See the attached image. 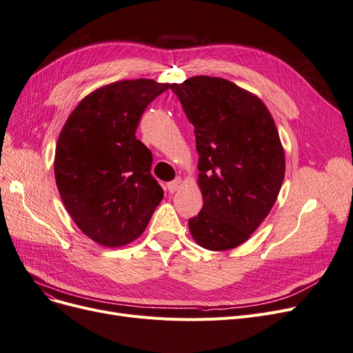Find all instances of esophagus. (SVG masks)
Returning a JSON list of instances; mask_svg holds the SVG:
<instances>
[{"instance_id":"34e87169","label":"esophagus","mask_w":353,"mask_h":353,"mask_svg":"<svg viewBox=\"0 0 353 353\" xmlns=\"http://www.w3.org/2000/svg\"><path fill=\"white\" fill-rule=\"evenodd\" d=\"M181 179L180 177H177V179H174L173 181H170V183H167V190L170 192V193H173V192H176V190H179L180 189V186H181Z\"/></svg>"}]
</instances>
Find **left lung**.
Instances as JSON below:
<instances>
[{
    "mask_svg": "<svg viewBox=\"0 0 353 353\" xmlns=\"http://www.w3.org/2000/svg\"><path fill=\"white\" fill-rule=\"evenodd\" d=\"M194 127L197 183L203 208L189 219L193 239L209 251L248 241L280 193L284 148L264 102L222 78L193 76L170 85Z\"/></svg>",
    "mask_w": 353,
    "mask_h": 353,
    "instance_id": "8db88e82",
    "label": "left lung"
}]
</instances>
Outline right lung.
<instances>
[{
	"label": "right lung",
	"mask_w": 353,
	"mask_h": 353,
	"mask_svg": "<svg viewBox=\"0 0 353 353\" xmlns=\"http://www.w3.org/2000/svg\"><path fill=\"white\" fill-rule=\"evenodd\" d=\"M152 79L119 81L86 95L60 131L54 179L81 231L103 247L139 238L163 199L151 151L135 131L148 103L168 89Z\"/></svg>",
	"instance_id": "1"
}]
</instances>
